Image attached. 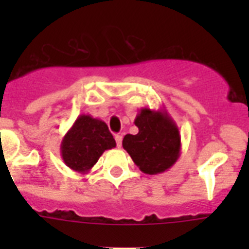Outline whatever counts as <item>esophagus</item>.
Wrapping results in <instances>:
<instances>
[{"mask_svg":"<svg viewBox=\"0 0 249 249\" xmlns=\"http://www.w3.org/2000/svg\"><path fill=\"white\" fill-rule=\"evenodd\" d=\"M115 141H116L117 147H121V143H123V136H120V134H116V136H115Z\"/></svg>","mask_w":249,"mask_h":249,"instance_id":"obj_1","label":"esophagus"}]
</instances>
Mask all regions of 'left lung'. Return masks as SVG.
<instances>
[{
  "label": "left lung",
  "mask_w": 249,
  "mask_h": 249,
  "mask_svg": "<svg viewBox=\"0 0 249 249\" xmlns=\"http://www.w3.org/2000/svg\"><path fill=\"white\" fill-rule=\"evenodd\" d=\"M134 124L136 136L126 134L123 147L146 174H158L173 166L181 155V134L165 109L141 108Z\"/></svg>",
  "instance_id": "1"
}]
</instances>
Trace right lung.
I'll return each mask as SVG.
<instances>
[{"label":"right lung","mask_w":249,"mask_h":249,"mask_svg":"<svg viewBox=\"0 0 249 249\" xmlns=\"http://www.w3.org/2000/svg\"><path fill=\"white\" fill-rule=\"evenodd\" d=\"M116 142L105 121L90 115H80L60 143V155L70 169L88 173L106 150Z\"/></svg>","instance_id":"1"}]
</instances>
